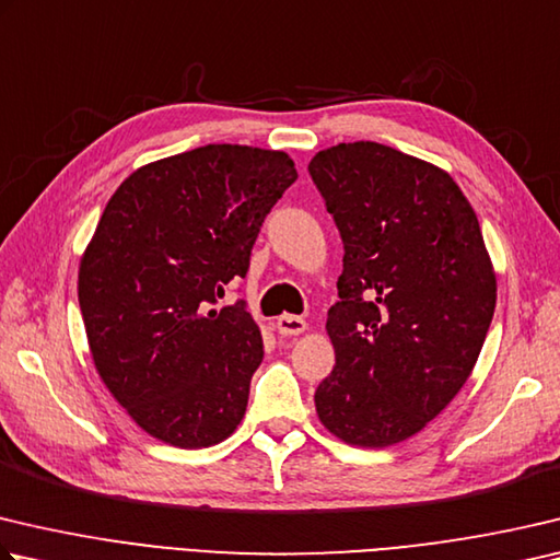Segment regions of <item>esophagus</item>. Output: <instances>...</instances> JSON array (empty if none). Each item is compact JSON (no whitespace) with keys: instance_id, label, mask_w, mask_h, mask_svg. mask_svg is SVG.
Wrapping results in <instances>:
<instances>
[{"instance_id":"1","label":"esophagus","mask_w":560,"mask_h":560,"mask_svg":"<svg viewBox=\"0 0 560 560\" xmlns=\"http://www.w3.org/2000/svg\"><path fill=\"white\" fill-rule=\"evenodd\" d=\"M277 330L281 335H301L308 330V323L299 318V315H281V318L277 320Z\"/></svg>"}]
</instances>
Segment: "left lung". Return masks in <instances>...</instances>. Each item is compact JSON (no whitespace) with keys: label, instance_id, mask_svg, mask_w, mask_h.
Here are the masks:
<instances>
[{"label":"left lung","instance_id":"1","mask_svg":"<svg viewBox=\"0 0 560 560\" xmlns=\"http://www.w3.org/2000/svg\"><path fill=\"white\" fill-rule=\"evenodd\" d=\"M340 230L335 368L315 411L335 439L389 448L429 425L470 380L490 330L497 273L448 171L374 141L308 164Z\"/></svg>","mask_w":560,"mask_h":560}]
</instances>
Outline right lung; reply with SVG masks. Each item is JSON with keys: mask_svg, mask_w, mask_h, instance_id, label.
<instances>
[{"mask_svg": "<svg viewBox=\"0 0 560 560\" xmlns=\"http://www.w3.org/2000/svg\"><path fill=\"white\" fill-rule=\"evenodd\" d=\"M296 178L287 151L208 144L137 168L107 200L80 257V313L100 380L151 439L210 448L245 419L261 330L240 303H210L245 277Z\"/></svg>", "mask_w": 560, "mask_h": 560, "instance_id": "add662e5", "label": "right lung"}]
</instances>
